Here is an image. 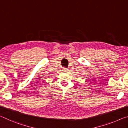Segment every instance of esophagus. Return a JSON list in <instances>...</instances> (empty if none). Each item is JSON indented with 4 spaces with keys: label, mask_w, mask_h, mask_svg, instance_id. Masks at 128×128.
<instances>
[{
    "label": "esophagus",
    "mask_w": 128,
    "mask_h": 128,
    "mask_svg": "<svg viewBox=\"0 0 128 128\" xmlns=\"http://www.w3.org/2000/svg\"><path fill=\"white\" fill-rule=\"evenodd\" d=\"M63 70H64V71H65V72H66V71H68V69L65 68H64Z\"/></svg>",
    "instance_id": "obj_1"
}]
</instances>
